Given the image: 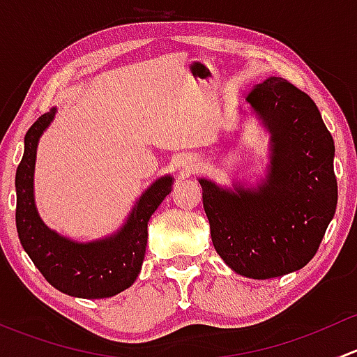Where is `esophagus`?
<instances>
[{"mask_svg":"<svg viewBox=\"0 0 357 357\" xmlns=\"http://www.w3.org/2000/svg\"><path fill=\"white\" fill-rule=\"evenodd\" d=\"M179 169H181L183 172H186V174H188V172L193 169V160H190V158H183V160L179 162Z\"/></svg>","mask_w":357,"mask_h":357,"instance_id":"obj_1","label":"esophagus"}]
</instances>
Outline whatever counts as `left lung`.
<instances>
[{
  "mask_svg": "<svg viewBox=\"0 0 357 357\" xmlns=\"http://www.w3.org/2000/svg\"><path fill=\"white\" fill-rule=\"evenodd\" d=\"M268 132V165L257 186L199 178L211 238L238 275L268 280L302 269L318 250L337 208L335 145L318 107L282 77L247 96Z\"/></svg>",
  "mask_w": 357,
  "mask_h": 357,
  "instance_id": "1",
  "label": "left lung"
}]
</instances>
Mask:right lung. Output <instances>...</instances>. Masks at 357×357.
<instances>
[{
  "label": "right lung",
  "instance_id": "1",
  "mask_svg": "<svg viewBox=\"0 0 357 357\" xmlns=\"http://www.w3.org/2000/svg\"><path fill=\"white\" fill-rule=\"evenodd\" d=\"M56 109L38 119L24 138V157L17 167V231L24 250L46 282L79 298H105L129 289L138 278L145 259L149 219L171 193L174 178H157L135 202L121 228L91 242H77L48 228L34 200L36 153L43 132Z\"/></svg>",
  "mask_w": 357,
  "mask_h": 357
}]
</instances>
